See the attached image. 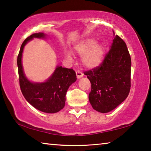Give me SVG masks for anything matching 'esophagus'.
Returning a JSON list of instances; mask_svg holds the SVG:
<instances>
[{"label": "esophagus", "mask_w": 151, "mask_h": 151, "mask_svg": "<svg viewBox=\"0 0 151 151\" xmlns=\"http://www.w3.org/2000/svg\"><path fill=\"white\" fill-rule=\"evenodd\" d=\"M76 77H77V78H81L83 76V73L81 72V71L80 70H77L76 71Z\"/></svg>", "instance_id": "34e87169"}]
</instances>
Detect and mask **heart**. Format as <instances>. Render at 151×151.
I'll use <instances>...</instances> for the list:
<instances>
[{"instance_id": "obj_1", "label": "heart", "mask_w": 151, "mask_h": 151, "mask_svg": "<svg viewBox=\"0 0 151 151\" xmlns=\"http://www.w3.org/2000/svg\"><path fill=\"white\" fill-rule=\"evenodd\" d=\"M76 54L82 56V63L88 68H95L103 61L104 55V48L101 44L96 43L93 38H87L77 43L73 48ZM66 58H70V54L65 53Z\"/></svg>"}]
</instances>
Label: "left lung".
I'll return each mask as SVG.
<instances>
[{"instance_id": "8db88e82", "label": "left lung", "mask_w": 151, "mask_h": 151, "mask_svg": "<svg viewBox=\"0 0 151 151\" xmlns=\"http://www.w3.org/2000/svg\"><path fill=\"white\" fill-rule=\"evenodd\" d=\"M113 33L111 49L100 65L84 73L91 84L89 102L94 110L102 113L115 109L131 90V56L126 43Z\"/></svg>"}]
</instances>
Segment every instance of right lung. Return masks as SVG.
I'll return each mask as SVG.
<instances>
[{
	"label": "right lung",
	"mask_w": 151,
	"mask_h": 151,
	"mask_svg": "<svg viewBox=\"0 0 151 151\" xmlns=\"http://www.w3.org/2000/svg\"><path fill=\"white\" fill-rule=\"evenodd\" d=\"M44 33H35L24 40L17 57L20 88L25 99L39 111L47 113H55L63 109L66 93L69 86L76 80L73 68L57 66L53 75L45 83H32L25 77L21 63L24 45L33 38H45Z\"/></svg>",
	"instance_id": "1"
}]
</instances>
